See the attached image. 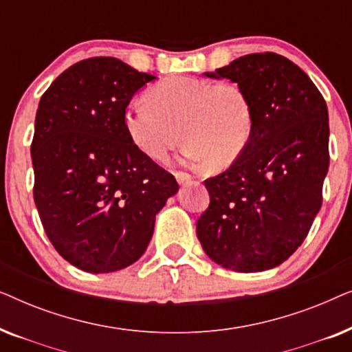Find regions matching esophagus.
I'll return each instance as SVG.
<instances>
[{
    "mask_svg": "<svg viewBox=\"0 0 352 352\" xmlns=\"http://www.w3.org/2000/svg\"><path fill=\"white\" fill-rule=\"evenodd\" d=\"M175 176H176V181L179 182V184H187V182L192 181V176L187 175V173H182V171H177Z\"/></svg>",
    "mask_w": 352,
    "mask_h": 352,
    "instance_id": "obj_1",
    "label": "esophagus"
}]
</instances>
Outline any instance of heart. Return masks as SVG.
Returning <instances> with one entry per match:
<instances>
[{"mask_svg": "<svg viewBox=\"0 0 352 352\" xmlns=\"http://www.w3.org/2000/svg\"><path fill=\"white\" fill-rule=\"evenodd\" d=\"M146 99L126 105L123 126L134 146L152 160H165L181 136L186 139V162H210L221 170L232 165L252 139L253 105L237 83L171 76L152 86Z\"/></svg>", "mask_w": 352, "mask_h": 352, "instance_id": "obj_1", "label": "heart"}]
</instances>
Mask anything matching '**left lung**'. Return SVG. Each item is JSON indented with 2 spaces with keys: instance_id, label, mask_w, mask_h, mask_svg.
I'll list each match as a JSON object with an SVG mask.
<instances>
[{
  "instance_id": "1",
  "label": "left lung",
  "mask_w": 352,
  "mask_h": 352,
  "mask_svg": "<svg viewBox=\"0 0 352 352\" xmlns=\"http://www.w3.org/2000/svg\"><path fill=\"white\" fill-rule=\"evenodd\" d=\"M205 75L242 86L254 128L242 155L205 181L210 206L197 237L226 269L266 271L296 252L322 206L329 110L309 76L276 52L242 56Z\"/></svg>"
}]
</instances>
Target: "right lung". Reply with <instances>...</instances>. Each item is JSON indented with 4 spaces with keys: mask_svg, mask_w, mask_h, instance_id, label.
I'll use <instances>...</instances> for the list:
<instances>
[{
    "mask_svg": "<svg viewBox=\"0 0 352 352\" xmlns=\"http://www.w3.org/2000/svg\"><path fill=\"white\" fill-rule=\"evenodd\" d=\"M155 76L115 57L69 67L41 96L32 141L33 199L57 253L81 271L128 267L179 186L131 142L129 100Z\"/></svg>",
    "mask_w": 352,
    "mask_h": 352,
    "instance_id": "obj_1",
    "label": "right lung"
}]
</instances>
